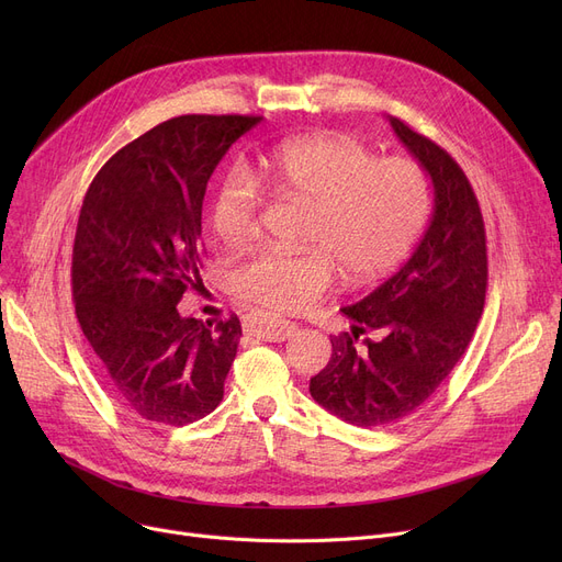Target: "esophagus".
Instances as JSON below:
<instances>
[{
    "instance_id": "esophagus-1",
    "label": "esophagus",
    "mask_w": 562,
    "mask_h": 562,
    "mask_svg": "<svg viewBox=\"0 0 562 562\" xmlns=\"http://www.w3.org/2000/svg\"><path fill=\"white\" fill-rule=\"evenodd\" d=\"M246 330L252 333L259 339L266 341H284L286 337H291L293 333L299 330V326L289 318L282 316H273V314H255L248 323Z\"/></svg>"
}]
</instances>
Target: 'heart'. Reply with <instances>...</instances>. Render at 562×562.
Returning <instances> with one entry per match:
<instances>
[{"mask_svg":"<svg viewBox=\"0 0 562 562\" xmlns=\"http://www.w3.org/2000/svg\"><path fill=\"white\" fill-rule=\"evenodd\" d=\"M310 202L305 250L266 248L232 273L239 299L276 312H301L326 293L337 266L348 282L392 271L415 246L430 212L426 170L405 157H382L358 138L326 134L284 140L252 170L229 166L210 200V221L227 248L261 229V191Z\"/></svg>","mask_w":562,"mask_h":562,"instance_id":"b5f03b06","label":"heart"}]
</instances>
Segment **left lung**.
Segmentation results:
<instances>
[{
  "label": "left lung",
  "instance_id": "obj_1",
  "mask_svg": "<svg viewBox=\"0 0 562 562\" xmlns=\"http://www.w3.org/2000/svg\"><path fill=\"white\" fill-rule=\"evenodd\" d=\"M390 123L430 175L432 221L396 276L341 310L352 328L330 337L333 358L310 380L318 405L360 428L405 419L435 394L474 337L487 291L485 223L464 170L398 117ZM364 331L379 339L358 351Z\"/></svg>",
  "mask_w": 562,
  "mask_h": 562
}]
</instances>
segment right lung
<instances>
[{
	"instance_id": "right-lung-1",
	"label": "right lung",
	"mask_w": 562,
	"mask_h": 562,
	"mask_svg": "<svg viewBox=\"0 0 562 562\" xmlns=\"http://www.w3.org/2000/svg\"><path fill=\"white\" fill-rule=\"evenodd\" d=\"M259 115H177L117 150L83 195L72 301L113 398L159 426L216 409L241 339L236 314L177 312L202 266V200L229 145Z\"/></svg>"
}]
</instances>
